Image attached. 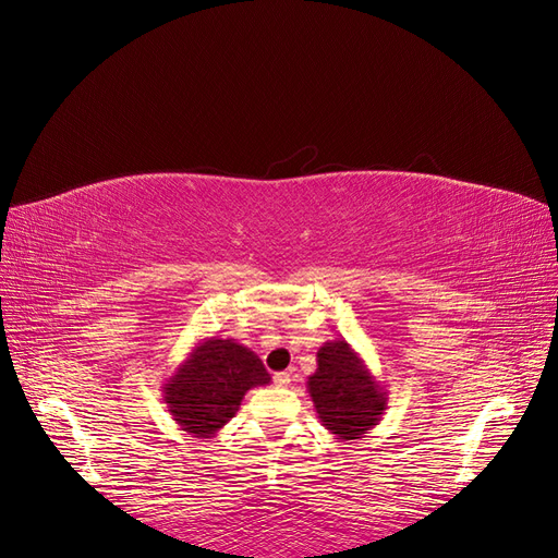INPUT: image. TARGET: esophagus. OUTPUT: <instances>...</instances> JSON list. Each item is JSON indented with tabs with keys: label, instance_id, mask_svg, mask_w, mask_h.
Masks as SVG:
<instances>
[{
	"label": "esophagus",
	"instance_id": "obj_1",
	"mask_svg": "<svg viewBox=\"0 0 558 558\" xmlns=\"http://www.w3.org/2000/svg\"><path fill=\"white\" fill-rule=\"evenodd\" d=\"M275 384L281 386V388L289 386V384H291V373H277V375H275Z\"/></svg>",
	"mask_w": 558,
	"mask_h": 558
}]
</instances>
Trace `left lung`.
<instances>
[{
  "label": "left lung",
  "mask_w": 558,
  "mask_h": 558,
  "mask_svg": "<svg viewBox=\"0 0 558 558\" xmlns=\"http://www.w3.org/2000/svg\"><path fill=\"white\" fill-rule=\"evenodd\" d=\"M314 410L335 440H361L375 428L388 404L381 381L342 337L326 342L316 353V373L307 377Z\"/></svg>",
  "instance_id": "8db88e82"
}]
</instances>
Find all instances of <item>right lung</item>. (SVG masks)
Listing matches in <instances>:
<instances>
[{"label": "right lung", "instance_id": "right-lung-1", "mask_svg": "<svg viewBox=\"0 0 558 558\" xmlns=\"http://www.w3.org/2000/svg\"><path fill=\"white\" fill-rule=\"evenodd\" d=\"M269 384L263 361L232 337H205L162 384L167 412L193 437H214L246 391Z\"/></svg>", "mask_w": 558, "mask_h": 558}]
</instances>
